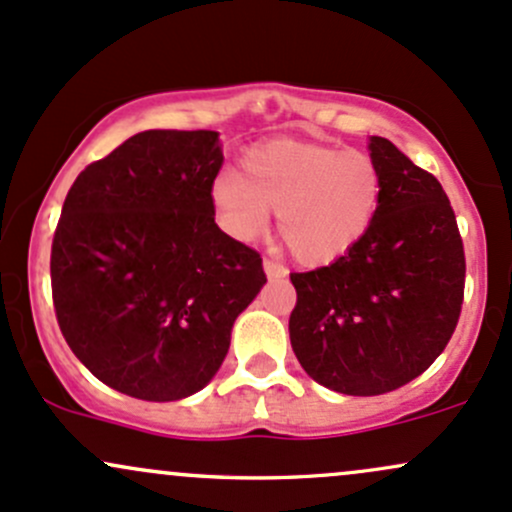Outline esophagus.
Here are the masks:
<instances>
[{"mask_svg": "<svg viewBox=\"0 0 512 512\" xmlns=\"http://www.w3.org/2000/svg\"><path fill=\"white\" fill-rule=\"evenodd\" d=\"M263 271H266L268 278H285V276H288V268H285L283 263L273 261V258H266V261H263Z\"/></svg>", "mask_w": 512, "mask_h": 512, "instance_id": "34e87169", "label": "esophagus"}]
</instances>
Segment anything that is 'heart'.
Wrapping results in <instances>:
<instances>
[{
  "label": "heart",
  "mask_w": 512,
  "mask_h": 512,
  "mask_svg": "<svg viewBox=\"0 0 512 512\" xmlns=\"http://www.w3.org/2000/svg\"><path fill=\"white\" fill-rule=\"evenodd\" d=\"M383 175L373 156L337 146L273 139L241 158L239 175L212 183L219 222L241 241L258 239L278 212L285 246L307 266L349 254L381 210Z\"/></svg>",
  "instance_id": "b5f03b06"
}]
</instances>
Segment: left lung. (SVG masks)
<instances>
[{"instance_id": "left-lung-1", "label": "left lung", "mask_w": 512, "mask_h": 512, "mask_svg": "<svg viewBox=\"0 0 512 512\" xmlns=\"http://www.w3.org/2000/svg\"><path fill=\"white\" fill-rule=\"evenodd\" d=\"M381 210L329 266L290 273V344L307 376L344 395H381L425 373L452 339L466 258L439 180L371 136Z\"/></svg>"}]
</instances>
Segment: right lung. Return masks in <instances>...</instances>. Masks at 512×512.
<instances>
[{
	"label": "right lung",
	"mask_w": 512,
	"mask_h": 512,
	"mask_svg": "<svg viewBox=\"0 0 512 512\" xmlns=\"http://www.w3.org/2000/svg\"><path fill=\"white\" fill-rule=\"evenodd\" d=\"M222 161L217 131H141L82 170L63 202L51 249L60 332L131 398L205 388L266 283L261 254L214 222Z\"/></svg>",
	"instance_id": "1"
}]
</instances>
